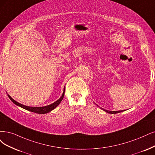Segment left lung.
Listing matches in <instances>:
<instances>
[{
  "label": "left lung",
  "mask_w": 155,
  "mask_h": 155,
  "mask_svg": "<svg viewBox=\"0 0 155 155\" xmlns=\"http://www.w3.org/2000/svg\"><path fill=\"white\" fill-rule=\"evenodd\" d=\"M105 112H107V113H109V114H117L119 112H121L123 110H119V111H110V110H104Z\"/></svg>",
  "instance_id": "8db88e82"
}]
</instances>
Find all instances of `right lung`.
Segmentation results:
<instances>
[{"label": "right lung", "instance_id": "right-lung-1", "mask_svg": "<svg viewBox=\"0 0 155 155\" xmlns=\"http://www.w3.org/2000/svg\"><path fill=\"white\" fill-rule=\"evenodd\" d=\"M64 92H65V89H64V92H63V94H62V96L61 97V98L58 100L56 101L55 102H54V104H51V105H47V106L40 107H28V106L20 104V103L16 101L15 100H14L9 94H8V97L9 98V99L11 101H12L15 105H18V106H20V107L24 108V109L27 110L28 111L35 112V113H37V114H46V113H48V112L51 111L52 110H54L55 108H56V107H57V106L59 105V104H60V103L61 102V101L62 100L63 98H64Z\"/></svg>", "mask_w": 155, "mask_h": 155}]
</instances>
